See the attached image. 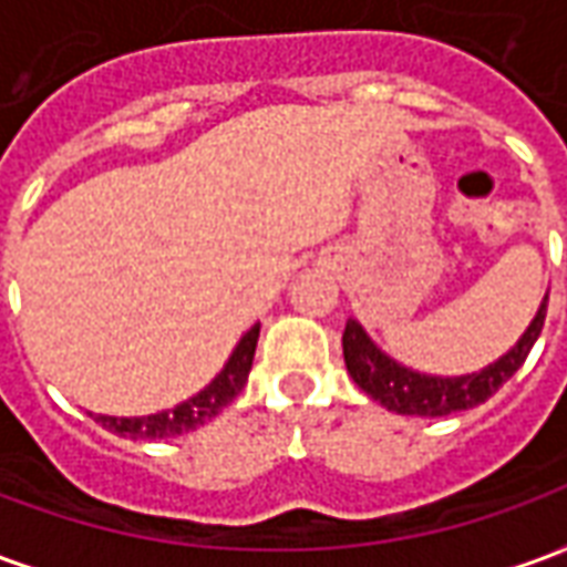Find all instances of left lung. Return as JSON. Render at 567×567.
<instances>
[{
	"label": "left lung",
	"instance_id": "1",
	"mask_svg": "<svg viewBox=\"0 0 567 567\" xmlns=\"http://www.w3.org/2000/svg\"><path fill=\"white\" fill-rule=\"evenodd\" d=\"M544 319H547V297L532 324L519 337V343L513 346L507 355H501L495 364H488L480 373H467V377H427V373L404 368L394 358L385 355L382 349H377V343L355 319H349L343 331L346 370L361 392H368L373 401H380L392 413L450 416V413L471 410V406L488 401L516 370L523 368V361L540 337Z\"/></svg>",
	"mask_w": 567,
	"mask_h": 567
}]
</instances>
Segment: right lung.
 Returning <instances> with one entry per match:
<instances>
[{"instance_id": "obj_1", "label": "right lung", "mask_w": 567, "mask_h": 567, "mask_svg": "<svg viewBox=\"0 0 567 567\" xmlns=\"http://www.w3.org/2000/svg\"><path fill=\"white\" fill-rule=\"evenodd\" d=\"M260 324H255L251 331L236 343L234 355L227 358L224 370L215 380L197 392L194 398H187L173 410H163L154 416H93L103 427L115 431L117 437L130 440H166L175 434H187L194 427L206 425L209 419L221 413L224 406L234 401L236 394L246 389L248 370H251V358H255V346H258Z\"/></svg>"}]
</instances>
